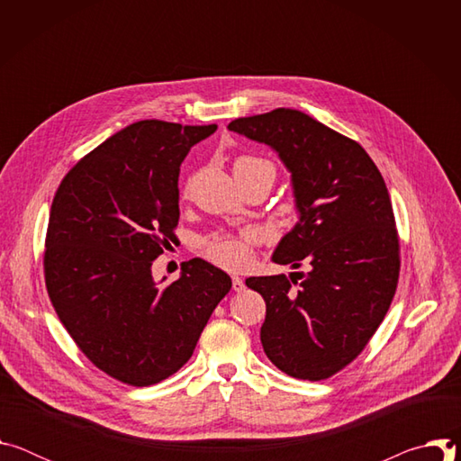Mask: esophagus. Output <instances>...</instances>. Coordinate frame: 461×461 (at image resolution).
Here are the masks:
<instances>
[{"label":"esophagus","mask_w":461,"mask_h":461,"mask_svg":"<svg viewBox=\"0 0 461 461\" xmlns=\"http://www.w3.org/2000/svg\"><path fill=\"white\" fill-rule=\"evenodd\" d=\"M231 285H233V290L235 292H242L246 286H244V281L240 279V277H237V276H233L231 277Z\"/></svg>","instance_id":"1"}]
</instances>
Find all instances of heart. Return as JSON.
<instances>
[{
    "mask_svg": "<svg viewBox=\"0 0 461 461\" xmlns=\"http://www.w3.org/2000/svg\"><path fill=\"white\" fill-rule=\"evenodd\" d=\"M257 166H272L268 160H262L257 157H248L242 155L235 158L233 162V171L237 169H248V167H257ZM274 167V166H272ZM253 233L244 231L240 235H213L204 240L203 249L206 257L215 262L217 267L231 272L244 270L253 257Z\"/></svg>",
    "mask_w": 461,
    "mask_h": 461,
    "instance_id": "b5f03b06",
    "label": "heart"
}]
</instances>
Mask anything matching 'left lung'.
Here are the masks:
<instances>
[{
  "label": "left lung",
  "mask_w": 461,
  "mask_h": 461,
  "mask_svg": "<svg viewBox=\"0 0 461 461\" xmlns=\"http://www.w3.org/2000/svg\"><path fill=\"white\" fill-rule=\"evenodd\" d=\"M228 129L279 155L299 212L272 260L306 272L246 279L267 303L262 348L292 377H330L363 352L396 294L400 239L384 180L356 140L295 109Z\"/></svg>",
  "instance_id": "8db88e82"
}]
</instances>
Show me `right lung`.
<instances>
[{
  "mask_svg": "<svg viewBox=\"0 0 461 461\" xmlns=\"http://www.w3.org/2000/svg\"><path fill=\"white\" fill-rule=\"evenodd\" d=\"M215 131L135 122L87 153L54 194L43 253L50 303L87 359L122 383L149 386L184 366L231 288L203 258L166 286L151 274L175 239L180 164Z\"/></svg>",
  "mask_w": 461,
  "mask_h": 461,
  "instance_id": "right-lung-1",
  "label": "right lung"
}]
</instances>
